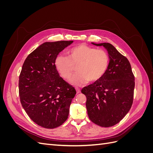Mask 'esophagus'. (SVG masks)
Segmentation results:
<instances>
[{
  "label": "esophagus",
  "mask_w": 153,
  "mask_h": 153,
  "mask_svg": "<svg viewBox=\"0 0 153 153\" xmlns=\"http://www.w3.org/2000/svg\"><path fill=\"white\" fill-rule=\"evenodd\" d=\"M75 89H76V92H77V93H78H78H80V92H81V91H80V89H79V88H78V87H76V88H75Z\"/></svg>",
  "instance_id": "34e87169"
}]
</instances>
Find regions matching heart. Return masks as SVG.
<instances>
[{
	"label": "heart",
	"mask_w": 153,
	"mask_h": 153,
	"mask_svg": "<svg viewBox=\"0 0 153 153\" xmlns=\"http://www.w3.org/2000/svg\"><path fill=\"white\" fill-rule=\"evenodd\" d=\"M68 53V57L57 56L54 64L59 73L66 80L71 78L77 67L78 73L71 80L73 85L78 86L88 81L96 82L107 71L110 57L104 50L81 44L71 48Z\"/></svg>",
	"instance_id": "obj_1"
}]
</instances>
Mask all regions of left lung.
<instances>
[{
	"mask_svg": "<svg viewBox=\"0 0 153 153\" xmlns=\"http://www.w3.org/2000/svg\"><path fill=\"white\" fill-rule=\"evenodd\" d=\"M103 46L110 57L107 71L100 80L84 87L86 108L91 121L98 126L110 127L119 123L130 110L133 101L135 76L128 59L108 43Z\"/></svg>",
	"mask_w": 153,
	"mask_h": 153,
	"instance_id": "left-lung-1",
	"label": "left lung"
}]
</instances>
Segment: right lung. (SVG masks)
<instances>
[{
  "label": "right lung",
  "instance_id": "1",
  "mask_svg": "<svg viewBox=\"0 0 153 153\" xmlns=\"http://www.w3.org/2000/svg\"><path fill=\"white\" fill-rule=\"evenodd\" d=\"M73 41L46 42L31 52L19 76L20 102L39 126L53 129L66 121L76 90L63 80L55 66L57 55Z\"/></svg>",
  "mask_w": 153,
  "mask_h": 153
}]
</instances>
